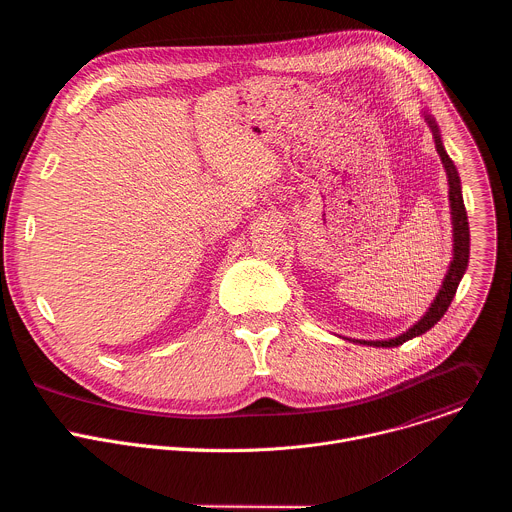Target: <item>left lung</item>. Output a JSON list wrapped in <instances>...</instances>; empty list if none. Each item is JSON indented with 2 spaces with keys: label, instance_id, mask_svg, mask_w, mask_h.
Masks as SVG:
<instances>
[{
  "label": "left lung",
  "instance_id": "left-lung-1",
  "mask_svg": "<svg viewBox=\"0 0 512 512\" xmlns=\"http://www.w3.org/2000/svg\"><path fill=\"white\" fill-rule=\"evenodd\" d=\"M427 127L431 129L433 141H435V150L440 154V160L444 164L446 176H448V200H450V214H452V261L450 267L444 275L442 287L437 291L431 306L427 308V312L411 326L407 328L403 334L395 336V338H387V340H354V338H344L356 344H367V346H383V348H393L399 346L415 336L425 334L427 330H431L437 322L444 318V314L448 312L454 296H456V289L468 269V259H470V227H468V214H466V206H464V198H462V182H460V174L452 162V158L448 156L446 148H444V141H442V133L440 127H437L435 119L431 113L421 111Z\"/></svg>",
  "mask_w": 512,
  "mask_h": 512
}]
</instances>
